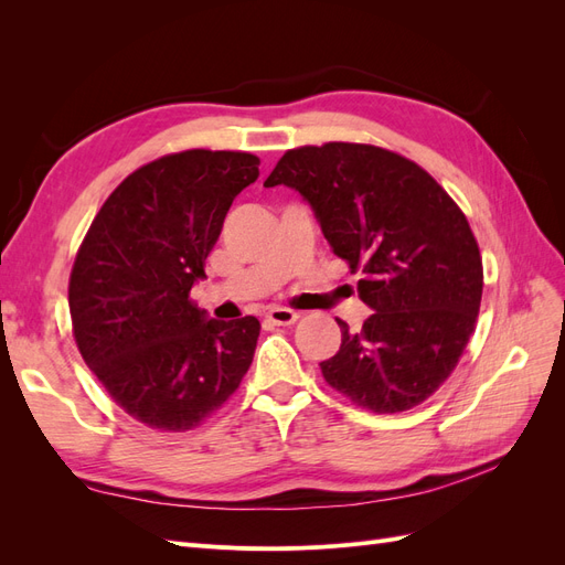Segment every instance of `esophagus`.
Listing matches in <instances>:
<instances>
[{"mask_svg": "<svg viewBox=\"0 0 565 565\" xmlns=\"http://www.w3.org/2000/svg\"><path fill=\"white\" fill-rule=\"evenodd\" d=\"M266 320L273 324H295L299 320V313L289 309H270L266 311Z\"/></svg>", "mask_w": 565, "mask_h": 565, "instance_id": "obj_1", "label": "esophagus"}]
</instances>
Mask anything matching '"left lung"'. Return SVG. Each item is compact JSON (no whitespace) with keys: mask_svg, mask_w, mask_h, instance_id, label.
Wrapping results in <instances>:
<instances>
[{"mask_svg":"<svg viewBox=\"0 0 565 565\" xmlns=\"http://www.w3.org/2000/svg\"><path fill=\"white\" fill-rule=\"evenodd\" d=\"M311 204L324 241L361 270L363 330L339 320L341 347L320 363L341 396L372 413H403L450 377L473 332L483 264L467 216L398 152L365 143L287 150L264 181Z\"/></svg>","mask_w":565,"mask_h":565,"instance_id":"8db88e82","label":"left lung"}]
</instances>
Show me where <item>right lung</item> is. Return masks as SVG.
<instances>
[{
	"label": "right lung",
	"mask_w": 565,
	"mask_h": 565,
	"mask_svg": "<svg viewBox=\"0 0 565 565\" xmlns=\"http://www.w3.org/2000/svg\"><path fill=\"white\" fill-rule=\"evenodd\" d=\"M259 158L183 150L136 169L92 221L67 287L84 363L150 429L185 431L224 405L252 365L262 324L214 320L188 299L207 278L233 200Z\"/></svg>",
	"instance_id": "1"
}]
</instances>
